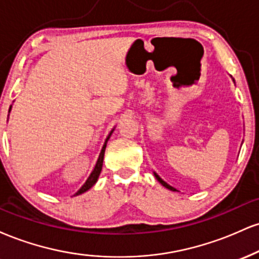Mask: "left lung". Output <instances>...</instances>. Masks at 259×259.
Here are the masks:
<instances>
[{"instance_id": "left-lung-1", "label": "left lung", "mask_w": 259, "mask_h": 259, "mask_svg": "<svg viewBox=\"0 0 259 259\" xmlns=\"http://www.w3.org/2000/svg\"><path fill=\"white\" fill-rule=\"evenodd\" d=\"M154 177H156V179H157V180H158V181H159V183H160V184H162V185H163V186H164V187H167V189H169V190H171V191H177V190H175V189H174V187H171L170 185H168V184H167V183H165V181H163L162 179H160V178H159V177H158V175H157L156 173H154Z\"/></svg>"}]
</instances>
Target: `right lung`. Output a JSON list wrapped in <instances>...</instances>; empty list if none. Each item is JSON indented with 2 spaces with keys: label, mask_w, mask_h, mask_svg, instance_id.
<instances>
[{
  "label": "right lung",
  "mask_w": 259,
  "mask_h": 259,
  "mask_svg": "<svg viewBox=\"0 0 259 259\" xmlns=\"http://www.w3.org/2000/svg\"><path fill=\"white\" fill-rule=\"evenodd\" d=\"M111 134H112V133H111ZM111 134H109V136H111ZM109 136H108V138L106 139V142H105V145H103L102 150H101L100 157H99V159H97V163H96V165H95L94 170H92V173L90 174V177L88 178V180L85 181V184H84V185H82L81 187H80V189H79V191L76 192L75 195L84 194L85 191H88L89 189H91V187L95 185V183H96L97 179H99V175H100V173H101V170H102V164H103V156H105L106 145H107V141H108Z\"/></svg>",
  "instance_id": "obj_1"
}]
</instances>
